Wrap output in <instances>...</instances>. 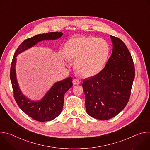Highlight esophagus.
Segmentation results:
<instances>
[{
	"mask_svg": "<svg viewBox=\"0 0 150 150\" xmlns=\"http://www.w3.org/2000/svg\"><path fill=\"white\" fill-rule=\"evenodd\" d=\"M73 83H74V85H78V84L80 83V82H79L78 79H74L73 80Z\"/></svg>",
	"mask_w": 150,
	"mask_h": 150,
	"instance_id": "esophagus-1",
	"label": "esophagus"
}]
</instances>
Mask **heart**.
<instances>
[{
	"label": "heart",
	"instance_id": "heart-1",
	"mask_svg": "<svg viewBox=\"0 0 150 150\" xmlns=\"http://www.w3.org/2000/svg\"><path fill=\"white\" fill-rule=\"evenodd\" d=\"M65 53L67 58L75 60V68L77 72L88 78L98 74L103 69L110 47L103 38L81 36L67 42Z\"/></svg>",
	"mask_w": 150,
	"mask_h": 150
}]
</instances>
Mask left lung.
<instances>
[{
    "instance_id": "1",
    "label": "left lung",
    "mask_w": 150,
    "mask_h": 150,
    "mask_svg": "<svg viewBox=\"0 0 150 150\" xmlns=\"http://www.w3.org/2000/svg\"><path fill=\"white\" fill-rule=\"evenodd\" d=\"M112 53L104 69L83 81L87 113L93 118L108 120L118 115L127 105L135 78L131 54L124 42L110 35Z\"/></svg>"
}]
</instances>
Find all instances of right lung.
Segmentation results:
<instances>
[{"label":"right lung","mask_w":150,"mask_h":150,"mask_svg":"<svg viewBox=\"0 0 150 150\" xmlns=\"http://www.w3.org/2000/svg\"><path fill=\"white\" fill-rule=\"evenodd\" d=\"M62 32H51L38 34L24 40L16 49L13 57L10 78L13 91L14 98L19 107L28 116L38 122L50 121L55 119L61 113L64 103V96L72 87V78L69 77L55 83L40 101H33L27 98L21 92L16 77V57L21 52L31 47L42 40H55L62 35Z\"/></svg>","instance_id":"obj_1"}]
</instances>
